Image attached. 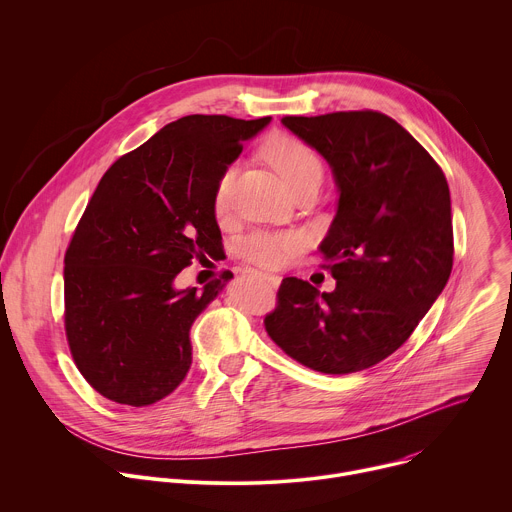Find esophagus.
Returning a JSON list of instances; mask_svg holds the SVG:
<instances>
[{
  "label": "esophagus",
  "mask_w": 512,
  "mask_h": 512,
  "mask_svg": "<svg viewBox=\"0 0 512 512\" xmlns=\"http://www.w3.org/2000/svg\"><path fill=\"white\" fill-rule=\"evenodd\" d=\"M264 278L272 284V286H278L280 284V276H274V274H264Z\"/></svg>",
  "instance_id": "34e87169"
}]
</instances>
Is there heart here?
<instances>
[{
	"instance_id": "heart-1",
	"label": "heart",
	"mask_w": 512,
	"mask_h": 512,
	"mask_svg": "<svg viewBox=\"0 0 512 512\" xmlns=\"http://www.w3.org/2000/svg\"><path fill=\"white\" fill-rule=\"evenodd\" d=\"M264 155L278 169L290 189H296L298 185L311 179H323V161L319 153L296 137L278 135L270 139L266 143ZM232 183L234 169H226L218 181L214 195V212L218 218H224L230 210ZM300 248L302 240L296 234L256 232L244 240L242 256L262 268H278Z\"/></svg>"
}]
</instances>
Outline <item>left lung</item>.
I'll return each instance as SVG.
<instances>
[{
	"mask_svg": "<svg viewBox=\"0 0 512 512\" xmlns=\"http://www.w3.org/2000/svg\"><path fill=\"white\" fill-rule=\"evenodd\" d=\"M319 151L339 191L319 250L337 286L284 278L270 339L321 373L373 367L397 351L442 294L454 262L450 189L432 155L377 111L284 117Z\"/></svg>",
	"mask_w": 512,
	"mask_h": 512,
	"instance_id": "obj_1",
	"label": "left lung"
}]
</instances>
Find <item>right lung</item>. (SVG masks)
Wrapping results in <instances>:
<instances>
[{
	"instance_id": "right-lung-1",
	"label": "right lung",
	"mask_w": 512,
	"mask_h": 512,
	"mask_svg": "<svg viewBox=\"0 0 512 512\" xmlns=\"http://www.w3.org/2000/svg\"><path fill=\"white\" fill-rule=\"evenodd\" d=\"M268 123L187 115L98 181L64 256V325L78 371L100 395L143 407L185 379L191 325L234 276L201 290L175 278L222 248L218 181Z\"/></svg>"
}]
</instances>
